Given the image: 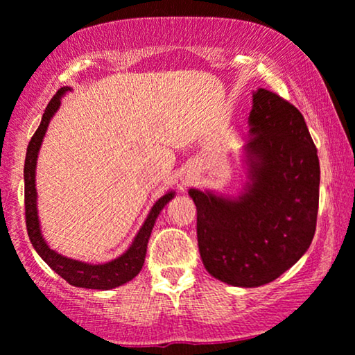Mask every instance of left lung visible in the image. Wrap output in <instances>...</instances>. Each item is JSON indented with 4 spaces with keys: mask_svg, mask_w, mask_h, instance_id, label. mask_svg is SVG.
<instances>
[{
    "mask_svg": "<svg viewBox=\"0 0 355 355\" xmlns=\"http://www.w3.org/2000/svg\"><path fill=\"white\" fill-rule=\"evenodd\" d=\"M248 125L242 195L188 191L202 264L237 287L268 284L299 261L313 240L320 198L318 154L302 113L276 92L258 89Z\"/></svg>",
    "mask_w": 355,
    "mask_h": 355,
    "instance_id": "obj_1",
    "label": "left lung"
}]
</instances>
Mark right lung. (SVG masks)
Here are the masks:
<instances>
[{"mask_svg":"<svg viewBox=\"0 0 355 355\" xmlns=\"http://www.w3.org/2000/svg\"><path fill=\"white\" fill-rule=\"evenodd\" d=\"M66 91H71V87H61L58 92L55 94L53 98L49 102L45 108L44 116L39 128L32 136L29 146H27L26 154V164H24V202H26V225L27 234L32 245H34L35 252L40 254L42 259L58 272L68 284L74 287H84V289H101L108 291L113 287L123 286L126 282L138 276L141 268L144 264L146 252H148V242L153 232V227L157 219L159 212L164 209V206L172 200L175 193L168 191L160 200L155 201L153 209L148 214V219L144 220L143 227L139 229L138 235H136L131 247L126 250L121 257H118L112 261L103 264H89L84 261H78V259L66 258L63 254L56 253L51 250L46 242L42 237L39 216H37V190H35V167H37V157H39V150L42 146V139L49 128V123L55 112L58 110L61 97Z\"/></svg>","mask_w":355,"mask_h":355,"instance_id":"obj_1","label":"right lung"}]
</instances>
